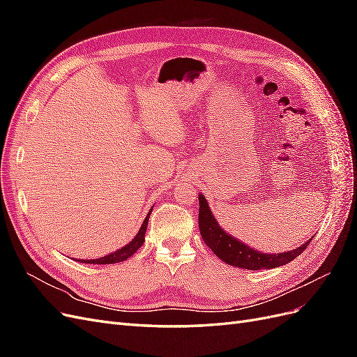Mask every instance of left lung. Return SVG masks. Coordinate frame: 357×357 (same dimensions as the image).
<instances>
[{
  "mask_svg": "<svg viewBox=\"0 0 357 357\" xmlns=\"http://www.w3.org/2000/svg\"><path fill=\"white\" fill-rule=\"evenodd\" d=\"M199 198V214H198V222H199V232L204 243L207 244L214 255L220 257L223 262L228 265H234L236 268H244V269H269V268H277L289 264L298 257L302 252L305 250L307 245L311 243L308 240L305 244L295 248V250L283 252V253H261L250 248L248 245L243 244L241 241L232 238L229 234H226L220 226L215 222L214 215L208 207V202L205 201L202 195H198Z\"/></svg>",
  "mask_w": 357,
  "mask_h": 357,
  "instance_id": "8db88e82",
  "label": "left lung"
}]
</instances>
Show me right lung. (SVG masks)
<instances>
[{
	"mask_svg": "<svg viewBox=\"0 0 357 357\" xmlns=\"http://www.w3.org/2000/svg\"><path fill=\"white\" fill-rule=\"evenodd\" d=\"M150 213H152V210L149 211V214H147V218L144 219V222H143V225H142V228H139V231H138V234L135 235V238L129 243L128 245H125V247H122L121 250H117V252H114V253H112V255H107V256H104V257H98V259H88V261H82L80 262H83V264H95V265H105V264H117V262H122V261H126V259L129 257V256H132L139 247L143 245V243H144V235H146V229H147V223H149V218H150Z\"/></svg>",
	"mask_w": 357,
	"mask_h": 357,
	"instance_id": "right-lung-1",
	"label": "right lung"
}]
</instances>
